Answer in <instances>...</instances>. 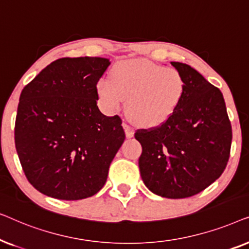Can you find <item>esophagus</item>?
Wrapping results in <instances>:
<instances>
[{"label":"esophagus","mask_w":249,"mask_h":249,"mask_svg":"<svg viewBox=\"0 0 249 249\" xmlns=\"http://www.w3.org/2000/svg\"><path fill=\"white\" fill-rule=\"evenodd\" d=\"M124 125V132H125V136H127V138H131L132 136H134V129H132L131 127H129V125L127 124H122Z\"/></svg>","instance_id":"34e87169"}]
</instances>
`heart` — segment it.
<instances>
[{
    "mask_svg": "<svg viewBox=\"0 0 249 249\" xmlns=\"http://www.w3.org/2000/svg\"><path fill=\"white\" fill-rule=\"evenodd\" d=\"M96 96L105 112L113 113L127 101V114L139 127L164 124L179 107L185 93L182 74L142 60L118 62L110 78L96 83Z\"/></svg>",
    "mask_w": 249,
    "mask_h": 249,
    "instance_id": "b5f03b06",
    "label": "heart"
}]
</instances>
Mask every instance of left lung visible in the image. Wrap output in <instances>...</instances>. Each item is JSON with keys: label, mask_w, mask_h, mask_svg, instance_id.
<instances>
[{"label": "left lung", "mask_w": 249, "mask_h": 249, "mask_svg": "<svg viewBox=\"0 0 249 249\" xmlns=\"http://www.w3.org/2000/svg\"><path fill=\"white\" fill-rule=\"evenodd\" d=\"M182 74L185 93L160 127L138 130V164L145 186L165 198H186L213 183L226 169L232 130L223 95L188 64L171 62Z\"/></svg>", "instance_id": "8db88e82"}]
</instances>
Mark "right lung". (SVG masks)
I'll list each match as a JSON object with an SVG mask.
<instances>
[{"label": "right lung", "mask_w": 249, "mask_h": 249, "mask_svg": "<svg viewBox=\"0 0 249 249\" xmlns=\"http://www.w3.org/2000/svg\"><path fill=\"white\" fill-rule=\"evenodd\" d=\"M105 57H62L23 88L15 142L28 181L44 195L77 200L103 188L125 135L118 115L97 107Z\"/></svg>", "instance_id": "right-lung-1"}]
</instances>
